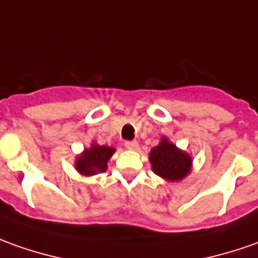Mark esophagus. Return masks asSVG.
<instances>
[{"label": "esophagus", "instance_id": "1", "mask_svg": "<svg viewBox=\"0 0 258 258\" xmlns=\"http://www.w3.org/2000/svg\"><path fill=\"white\" fill-rule=\"evenodd\" d=\"M124 145H125L127 150H137L138 148V143L137 141H125Z\"/></svg>", "mask_w": 258, "mask_h": 258}]
</instances>
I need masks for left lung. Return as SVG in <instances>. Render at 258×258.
<instances>
[{"mask_svg": "<svg viewBox=\"0 0 258 258\" xmlns=\"http://www.w3.org/2000/svg\"><path fill=\"white\" fill-rule=\"evenodd\" d=\"M150 162L154 172L171 182L183 179L192 168L190 155L179 150L166 137H164L161 143L151 150Z\"/></svg>", "mask_w": 258, "mask_h": 258, "instance_id": "8db88e82", "label": "left lung"}]
</instances>
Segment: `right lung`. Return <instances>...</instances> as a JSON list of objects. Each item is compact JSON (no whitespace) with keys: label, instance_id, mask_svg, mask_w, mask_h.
<instances>
[{"label":"right lung","instance_id":"right-lung-1","mask_svg":"<svg viewBox=\"0 0 258 258\" xmlns=\"http://www.w3.org/2000/svg\"><path fill=\"white\" fill-rule=\"evenodd\" d=\"M113 147H107V145H97L92 144L90 148H86L82 152V155H79L75 168L80 175L85 176H92L96 173L104 172L107 169V162L111 158V155L114 154Z\"/></svg>","mask_w":258,"mask_h":258}]
</instances>
